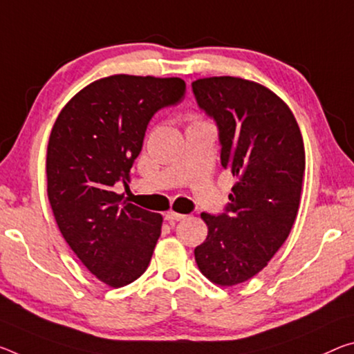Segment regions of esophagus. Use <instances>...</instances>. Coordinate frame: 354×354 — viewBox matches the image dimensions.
Instances as JSON below:
<instances>
[{
  "instance_id": "34e87169",
  "label": "esophagus",
  "mask_w": 354,
  "mask_h": 354,
  "mask_svg": "<svg viewBox=\"0 0 354 354\" xmlns=\"http://www.w3.org/2000/svg\"><path fill=\"white\" fill-rule=\"evenodd\" d=\"M165 218L168 222H179V221H184L186 216L179 214V212H175V211H170V212H167V214H165Z\"/></svg>"
}]
</instances>
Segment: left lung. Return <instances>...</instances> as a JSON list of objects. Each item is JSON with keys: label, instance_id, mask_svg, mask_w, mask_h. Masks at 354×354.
I'll use <instances>...</instances> for the list:
<instances>
[{"label": "left lung", "instance_id": "left-lung-1", "mask_svg": "<svg viewBox=\"0 0 354 354\" xmlns=\"http://www.w3.org/2000/svg\"><path fill=\"white\" fill-rule=\"evenodd\" d=\"M194 96L216 121L221 164L238 178L225 211L201 212L207 225L195 261L222 287L245 282L288 238L299 209L306 156L293 113L272 91L238 77L192 83Z\"/></svg>", "mask_w": 354, "mask_h": 354}]
</instances>
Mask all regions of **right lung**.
Instances as JSON below:
<instances>
[{"label": "right lung", "instance_id": "obj_1", "mask_svg": "<svg viewBox=\"0 0 354 354\" xmlns=\"http://www.w3.org/2000/svg\"><path fill=\"white\" fill-rule=\"evenodd\" d=\"M186 94L181 78L111 75L77 93L55 121L47 148V194L55 221L89 272L113 288L147 271L162 216L121 203L151 118Z\"/></svg>", "mask_w": 354, "mask_h": 354}]
</instances>
